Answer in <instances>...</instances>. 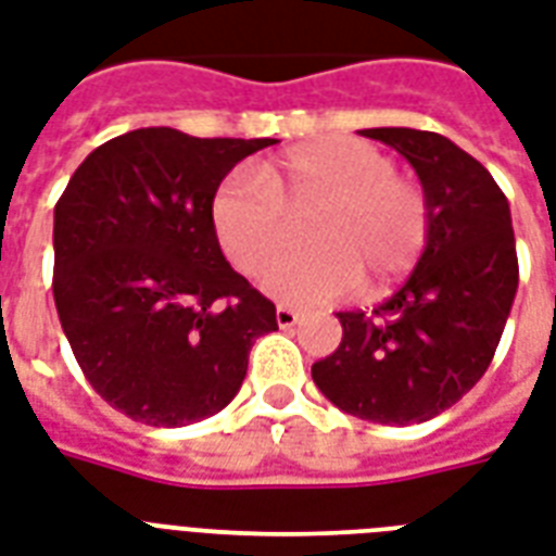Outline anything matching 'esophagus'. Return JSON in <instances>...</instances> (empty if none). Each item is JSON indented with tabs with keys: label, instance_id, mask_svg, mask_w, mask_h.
<instances>
[{
	"label": "esophagus",
	"instance_id": "obj_1",
	"mask_svg": "<svg viewBox=\"0 0 556 556\" xmlns=\"http://www.w3.org/2000/svg\"><path fill=\"white\" fill-rule=\"evenodd\" d=\"M296 320H300V312H296V308H291V306H279L277 308L279 329H291V326H294Z\"/></svg>",
	"mask_w": 556,
	"mask_h": 556
}]
</instances>
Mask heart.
I'll return each mask as SVG.
<instances>
[{
  "instance_id": "obj_1",
  "label": "heart",
  "mask_w": 556,
  "mask_h": 556,
  "mask_svg": "<svg viewBox=\"0 0 556 556\" xmlns=\"http://www.w3.org/2000/svg\"><path fill=\"white\" fill-rule=\"evenodd\" d=\"M308 205L312 251L275 263L293 238L290 218ZM212 224L224 253L288 306L332 303L358 288L393 286L429 244L431 215L422 186L396 175L384 151L362 139L326 137L288 151L262 172L236 168L212 198Z\"/></svg>"
}]
</instances>
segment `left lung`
<instances>
[{
    "label": "left lung",
    "mask_w": 556,
    "mask_h": 556,
    "mask_svg": "<svg viewBox=\"0 0 556 556\" xmlns=\"http://www.w3.org/2000/svg\"><path fill=\"white\" fill-rule=\"evenodd\" d=\"M362 137L396 148L429 198V244L372 312H338L344 338L312 379L344 414L381 426L426 422L476 388L510 317L516 262L510 203L476 156L414 127Z\"/></svg>",
    "instance_id": "obj_1"
}]
</instances>
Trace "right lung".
I'll list each match as a JSON object with an SVG mask.
<instances>
[{
	"instance_id": "obj_1",
	"label": "right lung",
	"mask_w": 556,
	"mask_h": 556,
	"mask_svg": "<svg viewBox=\"0 0 556 556\" xmlns=\"http://www.w3.org/2000/svg\"><path fill=\"white\" fill-rule=\"evenodd\" d=\"M279 139L139 127L92 151L54 206V306L101 400L180 429L239 393L277 308L224 260L212 198Z\"/></svg>"
}]
</instances>
